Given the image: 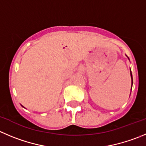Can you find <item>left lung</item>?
Returning a JSON list of instances; mask_svg holds the SVG:
<instances>
[{
    "instance_id": "left-lung-1",
    "label": "left lung",
    "mask_w": 146,
    "mask_h": 146,
    "mask_svg": "<svg viewBox=\"0 0 146 146\" xmlns=\"http://www.w3.org/2000/svg\"><path fill=\"white\" fill-rule=\"evenodd\" d=\"M127 59H129V58L128 57H127ZM129 60H130V59H129ZM130 77H131V80H132V86H133V76H132V72H131V71H130ZM131 90H132V87H131Z\"/></svg>"
}]
</instances>
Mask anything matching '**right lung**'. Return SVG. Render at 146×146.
Here are the masks:
<instances>
[{"label":"right lung","mask_w":146,"mask_h":146,"mask_svg":"<svg viewBox=\"0 0 146 146\" xmlns=\"http://www.w3.org/2000/svg\"><path fill=\"white\" fill-rule=\"evenodd\" d=\"M21 106H22V107H23V108H24V107H23V105H21Z\"/></svg>","instance_id":"right-lung-1"}]
</instances>
